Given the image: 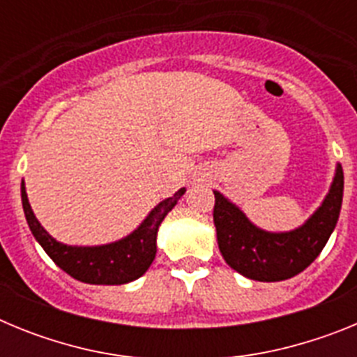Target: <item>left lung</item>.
<instances>
[{"label":"left lung","mask_w":357,"mask_h":357,"mask_svg":"<svg viewBox=\"0 0 357 357\" xmlns=\"http://www.w3.org/2000/svg\"><path fill=\"white\" fill-rule=\"evenodd\" d=\"M343 200V169L338 166L320 209L301 229L272 234L257 229L236 206L214 191L213 220L218 247L230 268L248 279L277 282L304 272L317 259L338 223Z\"/></svg>","instance_id":"1"}]
</instances>
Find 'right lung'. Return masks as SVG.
Returning <instances> with one entry per match:
<instances>
[{
  "instance_id": "1",
  "label": "right lung",
  "mask_w": 357,
  "mask_h": 357,
  "mask_svg": "<svg viewBox=\"0 0 357 357\" xmlns=\"http://www.w3.org/2000/svg\"><path fill=\"white\" fill-rule=\"evenodd\" d=\"M184 188L178 189L172 198L160 202L148 214L139 229L132 232L128 238L103 247H68L55 241L31 213L24 184H21V200L31 234L56 266L80 282L114 286L127 284L130 280L139 279L150 268L151 261L155 259V238L160 222L175 207L176 200L184 195Z\"/></svg>"
}]
</instances>
